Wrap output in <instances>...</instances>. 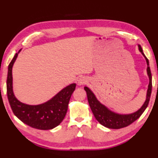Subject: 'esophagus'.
Segmentation results:
<instances>
[{
  "mask_svg": "<svg viewBox=\"0 0 158 158\" xmlns=\"http://www.w3.org/2000/svg\"><path fill=\"white\" fill-rule=\"evenodd\" d=\"M88 82V79L86 78V77H80V78L78 80V84L79 85H84L86 84V83Z\"/></svg>",
  "mask_w": 158,
  "mask_h": 158,
  "instance_id": "34e87169",
  "label": "esophagus"
}]
</instances>
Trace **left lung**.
I'll use <instances>...</instances> for the list:
<instances>
[{"label":"left lung","mask_w":158,"mask_h":158,"mask_svg":"<svg viewBox=\"0 0 158 158\" xmlns=\"http://www.w3.org/2000/svg\"><path fill=\"white\" fill-rule=\"evenodd\" d=\"M138 48L141 54L145 58L147 63V74L149 79V84L148 86V90L146 93V100L141 106V108L138 109L133 113L131 114H118L114 112L109 109L107 106L102 104L96 98L95 95L90 90L89 87L85 86L84 90L87 94L88 101H89L90 107L94 115L96 120L100 123L101 125L110 129H120L128 125L135 122L141 116V115L143 113L146 109L148 106L149 103L150 98H151L152 91V75L151 73V69L149 67V61L148 58L146 57L143 52L142 48L139 44H138Z\"/></svg>","instance_id":"8db88e82"}]
</instances>
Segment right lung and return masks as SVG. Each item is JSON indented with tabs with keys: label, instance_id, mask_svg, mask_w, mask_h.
<instances>
[{
	"label": "right lung",
	"instance_id": "1",
	"mask_svg": "<svg viewBox=\"0 0 158 158\" xmlns=\"http://www.w3.org/2000/svg\"><path fill=\"white\" fill-rule=\"evenodd\" d=\"M21 50L15 55L8 66L7 95L10 106L14 114L23 123L38 130L53 129L60 125L65 118L76 84H69L49 100L40 105H31L21 102L15 95L12 81V67Z\"/></svg>",
	"mask_w": 158,
	"mask_h": 158
}]
</instances>
